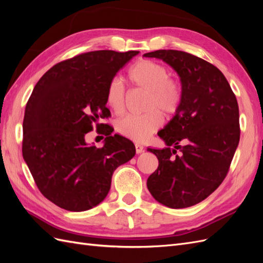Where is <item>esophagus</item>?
I'll list each match as a JSON object with an SVG mask.
<instances>
[{"label":"esophagus","mask_w":263,"mask_h":263,"mask_svg":"<svg viewBox=\"0 0 263 263\" xmlns=\"http://www.w3.org/2000/svg\"><path fill=\"white\" fill-rule=\"evenodd\" d=\"M136 152H137V154H141V153H143V152H144V148H143V146H141L140 143H136Z\"/></svg>","instance_id":"1"}]
</instances>
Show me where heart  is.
<instances>
[{
    "label": "heart",
    "mask_w": 263,
    "mask_h": 263,
    "mask_svg": "<svg viewBox=\"0 0 263 263\" xmlns=\"http://www.w3.org/2000/svg\"><path fill=\"white\" fill-rule=\"evenodd\" d=\"M132 87L147 91L142 115H127L116 122V131L135 141H143L158 130L165 116L180 109L183 92L177 80L170 77L165 65L153 60L138 61L127 72ZM106 104L115 114L125 109V88L119 79L110 80L106 89Z\"/></svg>",
    "instance_id": "heart-1"
}]
</instances>
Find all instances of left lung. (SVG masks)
<instances>
[{"mask_svg": "<svg viewBox=\"0 0 263 263\" xmlns=\"http://www.w3.org/2000/svg\"><path fill=\"white\" fill-rule=\"evenodd\" d=\"M143 57L171 65L183 92L180 109L158 132L167 147L148 148L159 165L147 186L159 203L187 208L208 198L227 175L241 132L237 100L221 71L202 59L174 49Z\"/></svg>", "mask_w": 263, "mask_h": 263, "instance_id": "1", "label": "left lung"}]
</instances>
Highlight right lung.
I'll return each instance as SVG.
<instances>
[{
  "label": "right lung",
  "instance_id": "obj_1",
  "mask_svg": "<svg viewBox=\"0 0 263 263\" xmlns=\"http://www.w3.org/2000/svg\"><path fill=\"white\" fill-rule=\"evenodd\" d=\"M138 51H95L55 64L33 88L26 105L22 156L42 194L69 211H86L108 194L111 175L133 158L136 147L111 127L104 146H88L85 136L104 127L106 89ZM107 125V124H105Z\"/></svg>",
  "mask_w": 263,
  "mask_h": 263
}]
</instances>
